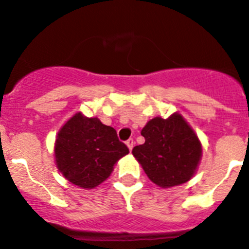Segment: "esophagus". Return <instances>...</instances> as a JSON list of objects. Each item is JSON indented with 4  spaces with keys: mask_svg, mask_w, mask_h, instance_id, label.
I'll use <instances>...</instances> for the list:
<instances>
[{
    "mask_svg": "<svg viewBox=\"0 0 249 249\" xmlns=\"http://www.w3.org/2000/svg\"><path fill=\"white\" fill-rule=\"evenodd\" d=\"M126 145H127V148H129V150L131 151L132 148H133V145H135V141H133L132 138H130V140L126 141Z\"/></svg>",
    "mask_w": 249,
    "mask_h": 249,
    "instance_id": "obj_1",
    "label": "esophagus"
}]
</instances>
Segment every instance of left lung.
<instances>
[{
	"label": "left lung",
	"instance_id": "left-lung-1",
	"mask_svg": "<svg viewBox=\"0 0 249 249\" xmlns=\"http://www.w3.org/2000/svg\"><path fill=\"white\" fill-rule=\"evenodd\" d=\"M141 135L145 142L136 145L132 154L149 179L168 188L188 181L201 158V144L192 127L179 113L167 119L149 120Z\"/></svg>",
	"mask_w": 249,
	"mask_h": 249
}]
</instances>
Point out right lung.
Listing matches in <instances>:
<instances>
[{"mask_svg": "<svg viewBox=\"0 0 249 249\" xmlns=\"http://www.w3.org/2000/svg\"><path fill=\"white\" fill-rule=\"evenodd\" d=\"M126 154L129 149L113 127L81 112L63 125L54 143L57 168L71 184L87 190L104 182Z\"/></svg>", "mask_w": 249, "mask_h": 249, "instance_id": "1", "label": "right lung"}]
</instances>
